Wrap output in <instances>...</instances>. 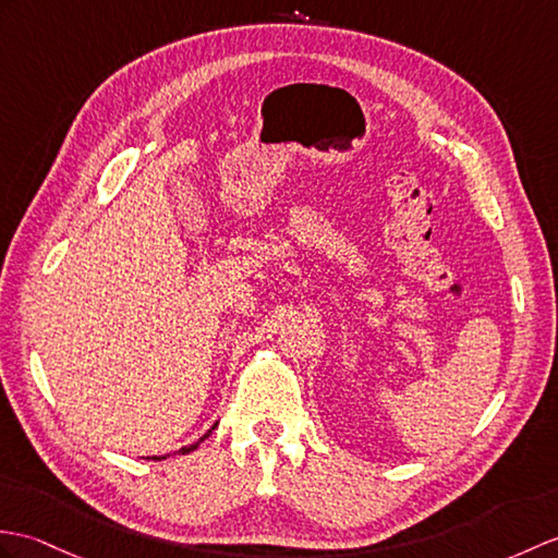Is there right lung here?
Masks as SVG:
<instances>
[{
	"instance_id": "right-lung-1",
	"label": "right lung",
	"mask_w": 558,
	"mask_h": 558,
	"mask_svg": "<svg viewBox=\"0 0 558 558\" xmlns=\"http://www.w3.org/2000/svg\"><path fill=\"white\" fill-rule=\"evenodd\" d=\"M209 433H211V430H209ZM209 433H206V435H202V437L197 439V442H194V445H190V447H183V449H180V451H183V454H187V451H192V449H197V447H199V445L204 442V439H206V437H209ZM159 459H166V454H163V457H159Z\"/></svg>"
}]
</instances>
